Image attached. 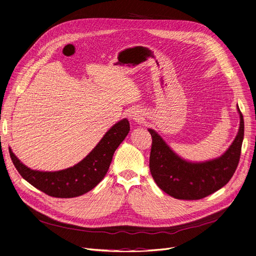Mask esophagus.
Segmentation results:
<instances>
[{
    "mask_svg": "<svg viewBox=\"0 0 256 256\" xmlns=\"http://www.w3.org/2000/svg\"><path fill=\"white\" fill-rule=\"evenodd\" d=\"M129 118H131V120H136V122H140V120H142V114H140V111H138V110H132L131 112H130V114H129Z\"/></svg>",
    "mask_w": 256,
    "mask_h": 256,
    "instance_id": "34e87169",
    "label": "esophagus"
}]
</instances>
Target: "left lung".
Masks as SVG:
<instances>
[{"label": "left lung", "instance_id": "left-lung-1", "mask_svg": "<svg viewBox=\"0 0 256 256\" xmlns=\"http://www.w3.org/2000/svg\"><path fill=\"white\" fill-rule=\"evenodd\" d=\"M240 114V129L228 150L218 158L192 162L180 158L154 130L149 158L151 176L156 185L178 200H200L220 190L231 180L238 168L244 140V118Z\"/></svg>", "mask_w": 256, "mask_h": 256}]
</instances>
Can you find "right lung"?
I'll use <instances>...</instances> for the list:
<instances>
[{"mask_svg":"<svg viewBox=\"0 0 256 256\" xmlns=\"http://www.w3.org/2000/svg\"><path fill=\"white\" fill-rule=\"evenodd\" d=\"M129 130L127 118L118 122L84 160L74 167L54 172L30 169L14 156L12 149H9V153L20 174L34 187L54 198H76L92 190L104 178L114 151L125 140Z\"/></svg>","mask_w":256,"mask_h":256,"instance_id":"right-lung-1","label":"right lung"}]
</instances>
